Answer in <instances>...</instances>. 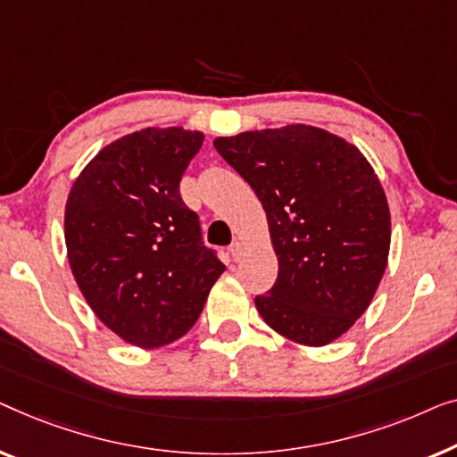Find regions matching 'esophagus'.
Masks as SVG:
<instances>
[{"label":"esophagus","mask_w":457,"mask_h":457,"mask_svg":"<svg viewBox=\"0 0 457 457\" xmlns=\"http://www.w3.org/2000/svg\"><path fill=\"white\" fill-rule=\"evenodd\" d=\"M229 254H231V259L237 262V261H242L244 254H246V248H244L242 242H234L229 246Z\"/></svg>","instance_id":"esophagus-1"}]
</instances>
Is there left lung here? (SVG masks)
Here are the masks:
<instances>
[{
  "label": "left lung",
  "instance_id": "left-lung-1",
  "mask_svg": "<svg viewBox=\"0 0 457 457\" xmlns=\"http://www.w3.org/2000/svg\"><path fill=\"white\" fill-rule=\"evenodd\" d=\"M267 213L279 273L254 304L292 342L320 348L362 317L387 267L391 215L356 145L308 124L213 140Z\"/></svg>",
  "mask_w": 457,
  "mask_h": 457
}]
</instances>
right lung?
Returning <instances> with one entry per match:
<instances>
[{
	"mask_svg": "<svg viewBox=\"0 0 457 457\" xmlns=\"http://www.w3.org/2000/svg\"><path fill=\"white\" fill-rule=\"evenodd\" d=\"M203 140L182 126L143 128L103 146L70 188L63 237L76 284L101 323L137 348L182 337L226 271L179 196Z\"/></svg>",
	"mask_w": 457,
	"mask_h": 457,
	"instance_id": "1",
	"label": "right lung"
}]
</instances>
